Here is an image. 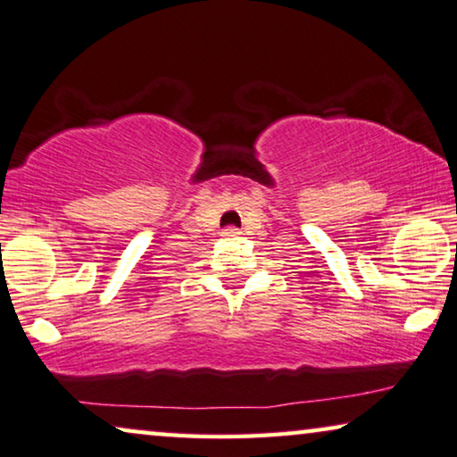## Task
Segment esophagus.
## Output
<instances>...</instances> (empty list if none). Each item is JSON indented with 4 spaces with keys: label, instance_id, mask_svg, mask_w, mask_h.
Returning a JSON list of instances; mask_svg holds the SVG:
<instances>
[{
    "label": "esophagus",
    "instance_id": "34e87169",
    "mask_svg": "<svg viewBox=\"0 0 457 457\" xmlns=\"http://www.w3.org/2000/svg\"><path fill=\"white\" fill-rule=\"evenodd\" d=\"M221 234H223V236H226V237H237V236H240V234H242V231H240V229H237V228H234V226H228L226 229H223V231H221Z\"/></svg>",
    "mask_w": 457,
    "mask_h": 457
}]
</instances>
